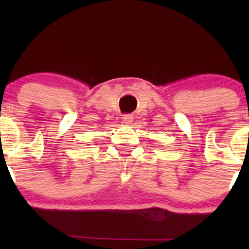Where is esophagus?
Listing matches in <instances>:
<instances>
[{
    "instance_id": "34e87169",
    "label": "esophagus",
    "mask_w": 249,
    "mask_h": 249,
    "mask_svg": "<svg viewBox=\"0 0 249 249\" xmlns=\"http://www.w3.org/2000/svg\"><path fill=\"white\" fill-rule=\"evenodd\" d=\"M132 120H134V117H132L131 114H124V117H122V122L125 124H130Z\"/></svg>"
}]
</instances>
